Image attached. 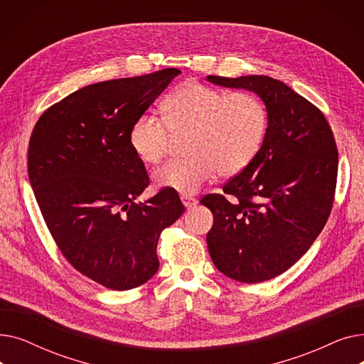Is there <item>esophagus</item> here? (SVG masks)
I'll use <instances>...</instances> for the list:
<instances>
[{"instance_id":"1","label":"esophagus","mask_w":364,"mask_h":364,"mask_svg":"<svg viewBox=\"0 0 364 364\" xmlns=\"http://www.w3.org/2000/svg\"><path fill=\"white\" fill-rule=\"evenodd\" d=\"M181 202H183V205H184L187 209H190V208H193V206L198 203V199L188 198V196H181Z\"/></svg>"}]
</instances>
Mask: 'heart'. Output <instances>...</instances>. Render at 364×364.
<instances>
[{
    "mask_svg": "<svg viewBox=\"0 0 364 364\" xmlns=\"http://www.w3.org/2000/svg\"><path fill=\"white\" fill-rule=\"evenodd\" d=\"M269 125V109L257 94L228 92L187 81L166 97L164 119L146 113L132 124L129 144L143 162L158 164L166 155L172 136L188 134V158L162 165L155 171V181L159 187L192 196L215 172L233 177L250 166Z\"/></svg>",
    "mask_w": 364,
    "mask_h": 364,
    "instance_id": "1",
    "label": "heart"
}]
</instances>
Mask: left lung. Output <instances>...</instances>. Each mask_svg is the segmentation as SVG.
Here are the masks:
<instances>
[{
    "mask_svg": "<svg viewBox=\"0 0 364 364\" xmlns=\"http://www.w3.org/2000/svg\"><path fill=\"white\" fill-rule=\"evenodd\" d=\"M206 80L254 91L270 117L257 158L223 186L231 199L217 193L200 199L214 215L208 251L227 277L270 280L309 251L331 215L338 176L333 132L318 107L270 76Z\"/></svg>",
    "mask_w": 364,
    "mask_h": 364,
    "instance_id": "left-lung-1",
    "label": "left lung"
}]
</instances>
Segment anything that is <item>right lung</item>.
Instances as JSON below:
<instances>
[{
  "label": "right lung",
  "instance_id": "1",
  "mask_svg": "<svg viewBox=\"0 0 364 364\" xmlns=\"http://www.w3.org/2000/svg\"><path fill=\"white\" fill-rule=\"evenodd\" d=\"M178 73L87 85L48 107L29 140V181L55 245L75 270L113 291L158 272L159 236L184 213L168 188L136 202L149 176L129 144L132 124Z\"/></svg>",
  "mask_w": 364,
  "mask_h": 364
}]
</instances>
